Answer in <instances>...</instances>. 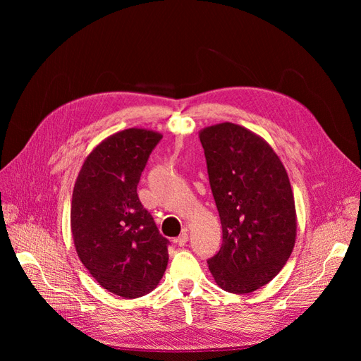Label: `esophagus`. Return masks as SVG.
Returning <instances> with one entry per match:
<instances>
[{
  "label": "esophagus",
  "instance_id": "obj_1",
  "mask_svg": "<svg viewBox=\"0 0 361 361\" xmlns=\"http://www.w3.org/2000/svg\"><path fill=\"white\" fill-rule=\"evenodd\" d=\"M174 243H176L179 247H183L185 244H187V243H188V233H187V231H183V232L176 238V241H174Z\"/></svg>",
  "mask_w": 361,
  "mask_h": 361
}]
</instances>
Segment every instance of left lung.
Segmentation results:
<instances>
[{"label":"left lung","mask_w":361,"mask_h":361,"mask_svg":"<svg viewBox=\"0 0 361 361\" xmlns=\"http://www.w3.org/2000/svg\"><path fill=\"white\" fill-rule=\"evenodd\" d=\"M199 137L223 227L221 248L207 265L221 289L250 293L279 274L295 245L288 173L267 141L244 126L218 123Z\"/></svg>","instance_id":"obj_1"}]
</instances>
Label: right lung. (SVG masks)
Listing matches in <instances>:
<instances>
[{
    "label": "right lung",
    "instance_id": "right-lung-1",
    "mask_svg": "<svg viewBox=\"0 0 361 361\" xmlns=\"http://www.w3.org/2000/svg\"><path fill=\"white\" fill-rule=\"evenodd\" d=\"M162 138L129 128L105 138L76 178L71 227L76 253L108 292L138 298L154 290L169 262V239L141 204L137 185Z\"/></svg>",
    "mask_w": 361,
    "mask_h": 361
}]
</instances>
